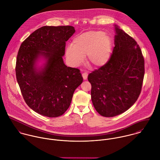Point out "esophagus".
<instances>
[{"label": "esophagus", "instance_id": "1", "mask_svg": "<svg viewBox=\"0 0 160 160\" xmlns=\"http://www.w3.org/2000/svg\"><path fill=\"white\" fill-rule=\"evenodd\" d=\"M82 77H83V79H84L85 80H86L87 79L88 73H86V72H84V73H82Z\"/></svg>", "mask_w": 160, "mask_h": 160}]
</instances>
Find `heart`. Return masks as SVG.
I'll list each match as a JSON object with an SVG mask.
<instances>
[{
	"instance_id": "1",
	"label": "heart",
	"mask_w": 160,
	"mask_h": 160,
	"mask_svg": "<svg viewBox=\"0 0 160 160\" xmlns=\"http://www.w3.org/2000/svg\"><path fill=\"white\" fill-rule=\"evenodd\" d=\"M112 49L111 38L101 31H92L75 36L65 52L69 62L78 66L87 56L88 63L94 67H101L109 60Z\"/></svg>"
}]
</instances>
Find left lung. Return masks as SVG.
<instances>
[{
  "instance_id": "left-lung-1",
  "label": "left lung",
  "mask_w": 160,
  "mask_h": 160,
  "mask_svg": "<svg viewBox=\"0 0 160 160\" xmlns=\"http://www.w3.org/2000/svg\"><path fill=\"white\" fill-rule=\"evenodd\" d=\"M114 48L105 65L88 75L92 101L104 117L128 110L140 94L145 73L144 59L137 42L114 25Z\"/></svg>"
}]
</instances>
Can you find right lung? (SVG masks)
<instances>
[{"label":"right lung","mask_w":160,"mask_h":160,"mask_svg":"<svg viewBox=\"0 0 160 160\" xmlns=\"http://www.w3.org/2000/svg\"><path fill=\"white\" fill-rule=\"evenodd\" d=\"M75 32L72 26H44L21 44L16 77L23 99L36 112L49 118L62 115L83 82L79 69L66 66L65 42ZM41 60L44 62L39 66Z\"/></svg>","instance_id":"right-lung-1"}]
</instances>
